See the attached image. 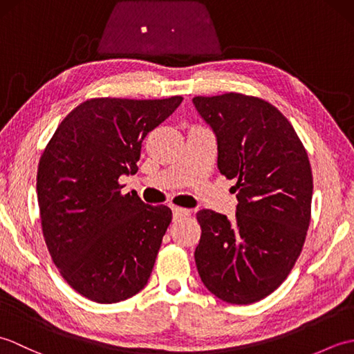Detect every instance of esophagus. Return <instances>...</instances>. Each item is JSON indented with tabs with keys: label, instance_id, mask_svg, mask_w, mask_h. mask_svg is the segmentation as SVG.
<instances>
[{
	"label": "esophagus",
	"instance_id": "1",
	"mask_svg": "<svg viewBox=\"0 0 354 354\" xmlns=\"http://www.w3.org/2000/svg\"><path fill=\"white\" fill-rule=\"evenodd\" d=\"M173 209V217H175V219H178V217H184V216H190V209H187V208H181V207H173L171 208Z\"/></svg>",
	"mask_w": 354,
	"mask_h": 354
}]
</instances>
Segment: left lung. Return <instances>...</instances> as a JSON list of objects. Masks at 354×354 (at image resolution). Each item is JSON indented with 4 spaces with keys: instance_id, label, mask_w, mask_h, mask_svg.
<instances>
[{
    "instance_id": "obj_1",
    "label": "left lung",
    "mask_w": 354,
    "mask_h": 354,
    "mask_svg": "<svg viewBox=\"0 0 354 354\" xmlns=\"http://www.w3.org/2000/svg\"><path fill=\"white\" fill-rule=\"evenodd\" d=\"M217 137V169L234 179L236 219L201 209L194 260L222 301L251 304L280 286L301 254L313 178L301 140L280 111L239 93L193 99Z\"/></svg>"
}]
</instances>
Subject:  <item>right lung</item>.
Masks as SVG:
<instances>
[{"mask_svg": "<svg viewBox=\"0 0 354 354\" xmlns=\"http://www.w3.org/2000/svg\"><path fill=\"white\" fill-rule=\"evenodd\" d=\"M183 97H97L57 126L37 164L42 234L59 272L95 303L123 301L145 288L171 209L122 193V175L138 171L141 142Z\"/></svg>", "mask_w": 354, "mask_h": 354, "instance_id": "obj_1", "label": "right lung"}]
</instances>
